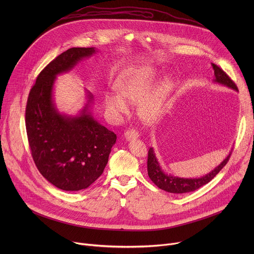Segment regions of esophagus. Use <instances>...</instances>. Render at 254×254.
Instances as JSON below:
<instances>
[{
    "mask_svg": "<svg viewBox=\"0 0 254 254\" xmlns=\"http://www.w3.org/2000/svg\"><path fill=\"white\" fill-rule=\"evenodd\" d=\"M125 137L127 138V140L137 138L138 137V131L134 128H129L125 132Z\"/></svg>",
    "mask_w": 254,
    "mask_h": 254,
    "instance_id": "1",
    "label": "esophagus"
}]
</instances>
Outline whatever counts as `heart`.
Masks as SVG:
<instances>
[{
    "instance_id": "obj_1",
    "label": "heart",
    "mask_w": 254,
    "mask_h": 254,
    "mask_svg": "<svg viewBox=\"0 0 254 254\" xmlns=\"http://www.w3.org/2000/svg\"><path fill=\"white\" fill-rule=\"evenodd\" d=\"M157 79L156 71L152 68L129 70L123 74L116 83L119 94L108 92L104 97L106 110L120 117L128 112L127 100L130 103L138 102V115L146 124H156L163 117L166 102L172 89V80L163 79L154 89Z\"/></svg>"
}]
</instances>
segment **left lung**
<instances>
[{
	"mask_svg": "<svg viewBox=\"0 0 254 254\" xmlns=\"http://www.w3.org/2000/svg\"><path fill=\"white\" fill-rule=\"evenodd\" d=\"M212 67L214 69V75L215 79L214 81L217 83H220L222 85H225L227 87H230L236 91H238V88L236 84L233 82V80L225 73V72L216 64L212 63ZM232 154V151L229 153V155L225 158V160L219 165L217 166L213 171H211L209 174L201 177V178H193V179H187V178H179L174 177L171 175H167L162 170L155 152L153 148H150L148 153V175L150 179L153 181V183L157 185L160 189L174 194H184L188 192H193L202 186L209 183L210 181L218 174L222 168L227 164L229 161V158Z\"/></svg>",
	"mask_w": 254,
	"mask_h": 254,
	"instance_id": "1",
	"label": "left lung"
}]
</instances>
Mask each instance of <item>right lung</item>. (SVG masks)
I'll use <instances>...</instances> for the list:
<instances>
[{"instance_id":"add662e5","label":"right lung","mask_w":254,"mask_h":254,"mask_svg":"<svg viewBox=\"0 0 254 254\" xmlns=\"http://www.w3.org/2000/svg\"><path fill=\"white\" fill-rule=\"evenodd\" d=\"M95 53V48H70L39 73L26 106V130L34 163L42 176L64 191L88 188L103 173L117 134L98 124L88 102L77 117L60 115L52 90L56 75Z\"/></svg>"}]
</instances>
